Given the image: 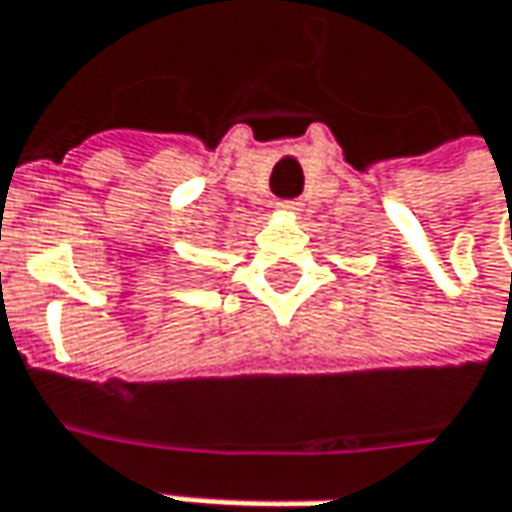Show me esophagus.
Returning <instances> with one entry per match:
<instances>
[{"mask_svg":"<svg viewBox=\"0 0 512 512\" xmlns=\"http://www.w3.org/2000/svg\"><path fill=\"white\" fill-rule=\"evenodd\" d=\"M280 209H289V212H300L303 201H280Z\"/></svg>","mask_w":512,"mask_h":512,"instance_id":"esophagus-1","label":"esophagus"}]
</instances>
